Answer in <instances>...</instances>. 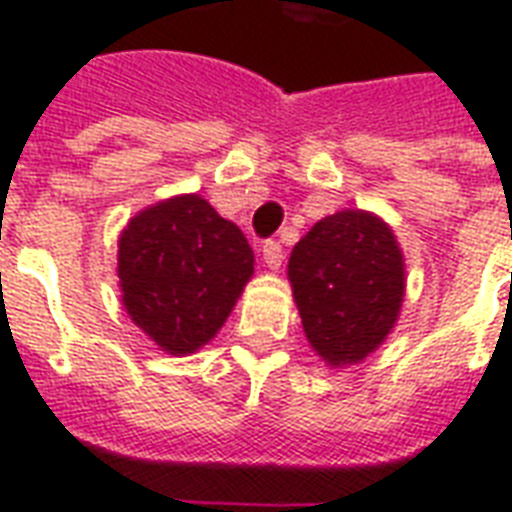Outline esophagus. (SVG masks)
<instances>
[{
	"label": "esophagus",
	"instance_id": "obj_1",
	"mask_svg": "<svg viewBox=\"0 0 512 512\" xmlns=\"http://www.w3.org/2000/svg\"><path fill=\"white\" fill-rule=\"evenodd\" d=\"M263 260L271 271H279L281 263H284V252H281L279 241H265L263 244Z\"/></svg>",
	"mask_w": 512,
	"mask_h": 512
}]
</instances>
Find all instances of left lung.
Listing matches in <instances>:
<instances>
[{"instance_id": "left-lung-1", "label": "left lung", "mask_w": 512, "mask_h": 512, "mask_svg": "<svg viewBox=\"0 0 512 512\" xmlns=\"http://www.w3.org/2000/svg\"><path fill=\"white\" fill-rule=\"evenodd\" d=\"M303 332L327 364L364 361L396 327L404 255L390 225L364 209L324 217L289 255Z\"/></svg>"}]
</instances>
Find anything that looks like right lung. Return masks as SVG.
<instances>
[{"label":"right lung","mask_w":512,"mask_h":512,"mask_svg":"<svg viewBox=\"0 0 512 512\" xmlns=\"http://www.w3.org/2000/svg\"><path fill=\"white\" fill-rule=\"evenodd\" d=\"M119 287L130 319L172 356L207 345L255 273L239 225L199 193L132 217L119 236Z\"/></svg>","instance_id":"right-lung-1"}]
</instances>
